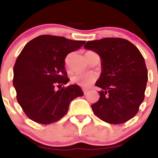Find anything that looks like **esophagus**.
I'll use <instances>...</instances> for the list:
<instances>
[{
  "mask_svg": "<svg viewBox=\"0 0 158 158\" xmlns=\"http://www.w3.org/2000/svg\"><path fill=\"white\" fill-rule=\"evenodd\" d=\"M82 91H83V93H84L85 94H86L87 92H88V90H87V89H85V88H83V89H82Z\"/></svg>",
  "mask_w": 158,
  "mask_h": 158,
  "instance_id": "obj_1",
  "label": "esophagus"
}]
</instances>
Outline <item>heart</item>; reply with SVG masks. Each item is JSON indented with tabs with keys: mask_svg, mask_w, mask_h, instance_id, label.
<instances>
[{
	"mask_svg": "<svg viewBox=\"0 0 158 158\" xmlns=\"http://www.w3.org/2000/svg\"><path fill=\"white\" fill-rule=\"evenodd\" d=\"M97 79V76L91 73H79L74 74L71 77V81L73 83L79 85L82 88H88Z\"/></svg>",
	"mask_w": 158,
	"mask_h": 158,
	"instance_id": "1",
	"label": "heart"
}]
</instances>
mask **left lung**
I'll return each mask as SVG.
<instances>
[{
	"mask_svg": "<svg viewBox=\"0 0 158 158\" xmlns=\"http://www.w3.org/2000/svg\"><path fill=\"white\" fill-rule=\"evenodd\" d=\"M85 48L99 55L102 73L96 86L102 88L94 113L110 124H121L137 114L145 97L148 71L139 50L128 40L105 38L88 41Z\"/></svg>",
	"mask_w": 158,
	"mask_h": 158,
	"instance_id": "1",
	"label": "left lung"
}]
</instances>
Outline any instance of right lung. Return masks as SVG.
Returning <instances> with one entry per match:
<instances>
[{
  "mask_svg": "<svg viewBox=\"0 0 158 158\" xmlns=\"http://www.w3.org/2000/svg\"><path fill=\"white\" fill-rule=\"evenodd\" d=\"M85 43L61 36L41 35L29 41L16 59L13 85L16 98L25 114L34 122L48 125L62 118L73 99L83 95L70 79L64 59Z\"/></svg>",
  "mask_w": 158,
  "mask_h": 158,
  "instance_id": "add662e5",
  "label": "right lung"
}]
</instances>
